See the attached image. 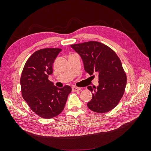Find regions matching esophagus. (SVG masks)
<instances>
[{
  "instance_id": "1",
  "label": "esophagus",
  "mask_w": 151,
  "mask_h": 151,
  "mask_svg": "<svg viewBox=\"0 0 151 151\" xmlns=\"http://www.w3.org/2000/svg\"><path fill=\"white\" fill-rule=\"evenodd\" d=\"M81 89V88H77V87H72V90L73 92H76V91H80Z\"/></svg>"
}]
</instances>
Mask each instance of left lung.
I'll return each mask as SVG.
<instances>
[{
	"label": "left lung",
	"mask_w": 151,
	"mask_h": 151,
	"mask_svg": "<svg viewBox=\"0 0 151 151\" xmlns=\"http://www.w3.org/2000/svg\"><path fill=\"white\" fill-rule=\"evenodd\" d=\"M70 47L81 56L86 72L90 76L98 74L99 85L88 87L93 93L88 107L99 113L111 110L120 101L127 84L126 74L119 57L106 45L94 41Z\"/></svg>",
	"instance_id": "left-lung-1"
}]
</instances>
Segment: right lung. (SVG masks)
Instances as JSON below:
<instances>
[{
	"mask_svg": "<svg viewBox=\"0 0 151 151\" xmlns=\"http://www.w3.org/2000/svg\"><path fill=\"white\" fill-rule=\"evenodd\" d=\"M60 48H44L31 55L26 62L20 79L22 98L31 110L43 118L58 115L65 107L69 86L58 88L48 76L53 73V64Z\"/></svg>",
	"mask_w": 151,
	"mask_h": 151,
	"instance_id": "right-lung-1",
	"label": "right lung"
}]
</instances>
